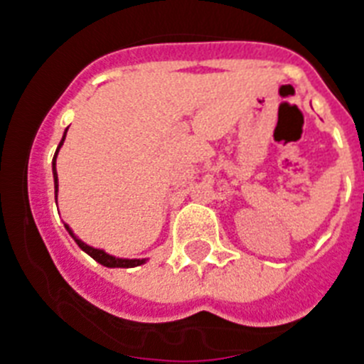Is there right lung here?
I'll list each match as a JSON object with an SVG mask.
<instances>
[{
  "instance_id": "obj_1",
  "label": "right lung",
  "mask_w": 364,
  "mask_h": 364,
  "mask_svg": "<svg viewBox=\"0 0 364 364\" xmlns=\"http://www.w3.org/2000/svg\"><path fill=\"white\" fill-rule=\"evenodd\" d=\"M68 131V129H66ZM64 139H66V133H64L63 140H60L59 148L63 146ZM59 148H57V151H59ZM57 151H55V159H57ZM55 159H53V176H55V200H57V188H59V183H57V170H55ZM66 229H68V233L72 235L73 240L77 242V246L83 252H87L90 257L94 259V261H97L100 264H103V267H109V268H133V267H140V264H144L146 259H118V257H112V255H109V253H105L103 250H97V248H92V246H88V244H85L83 240H79L75 235L72 233V229L66 225Z\"/></svg>"
}]
</instances>
